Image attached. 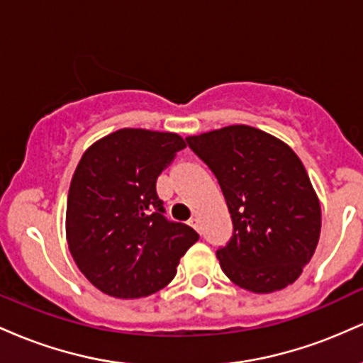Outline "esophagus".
<instances>
[{
	"mask_svg": "<svg viewBox=\"0 0 363 363\" xmlns=\"http://www.w3.org/2000/svg\"><path fill=\"white\" fill-rule=\"evenodd\" d=\"M189 225L194 228L196 232L201 230V225H199V220H198V218H191V220H189Z\"/></svg>",
	"mask_w": 363,
	"mask_h": 363,
	"instance_id": "1",
	"label": "esophagus"
}]
</instances>
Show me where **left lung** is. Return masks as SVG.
I'll return each instance as SVG.
<instances>
[{
    "label": "left lung",
    "mask_w": 363,
    "mask_h": 363,
    "mask_svg": "<svg viewBox=\"0 0 363 363\" xmlns=\"http://www.w3.org/2000/svg\"><path fill=\"white\" fill-rule=\"evenodd\" d=\"M186 141L215 174L230 211L234 232L216 251L223 273L254 294L291 285L320 234L319 199L301 158L283 141L244 124Z\"/></svg>",
    "instance_id": "8db88e82"
}]
</instances>
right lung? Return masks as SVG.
I'll return each mask as SVG.
<instances>
[{
	"label": "right lung",
	"instance_id": "obj_1",
	"mask_svg": "<svg viewBox=\"0 0 363 363\" xmlns=\"http://www.w3.org/2000/svg\"><path fill=\"white\" fill-rule=\"evenodd\" d=\"M186 141L176 133L124 128L95 141L74 170L66 237L91 285L118 298L155 294L176 277L199 235L164 216L157 179Z\"/></svg>",
	"mask_w": 363,
	"mask_h": 363
}]
</instances>
